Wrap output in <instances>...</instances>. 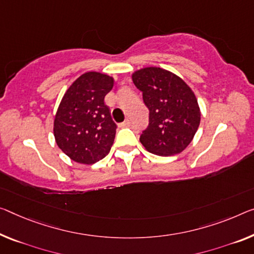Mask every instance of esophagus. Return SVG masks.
<instances>
[{
  "label": "esophagus",
  "mask_w": 254,
  "mask_h": 254,
  "mask_svg": "<svg viewBox=\"0 0 254 254\" xmlns=\"http://www.w3.org/2000/svg\"><path fill=\"white\" fill-rule=\"evenodd\" d=\"M130 125H131V122L129 119H127V120H125L123 124H120V126H122V127H129Z\"/></svg>",
  "instance_id": "obj_1"
}]
</instances>
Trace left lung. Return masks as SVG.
<instances>
[{
  "mask_svg": "<svg viewBox=\"0 0 254 254\" xmlns=\"http://www.w3.org/2000/svg\"><path fill=\"white\" fill-rule=\"evenodd\" d=\"M131 78L150 111L140 143L161 157L181 153L192 142L201 120L193 91L181 77L158 67L139 69Z\"/></svg>",
  "mask_w": 254,
  "mask_h": 254,
  "instance_id": "1",
  "label": "left lung"
}]
</instances>
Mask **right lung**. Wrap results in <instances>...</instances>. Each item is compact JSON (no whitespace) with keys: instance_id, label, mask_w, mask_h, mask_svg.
<instances>
[{"instance_id":"obj_1","label":"right lung","mask_w":254,"mask_h":254,"mask_svg":"<svg viewBox=\"0 0 254 254\" xmlns=\"http://www.w3.org/2000/svg\"><path fill=\"white\" fill-rule=\"evenodd\" d=\"M114 81L105 73L85 72L62 97L53 132L58 146L73 161L93 165L110 152L117 125L104 97Z\"/></svg>"}]
</instances>
